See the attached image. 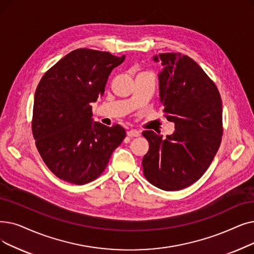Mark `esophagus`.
<instances>
[{
  "mask_svg": "<svg viewBox=\"0 0 254 254\" xmlns=\"http://www.w3.org/2000/svg\"><path fill=\"white\" fill-rule=\"evenodd\" d=\"M140 135H141V131L138 129H135V128H131L127 131V136H129V137H139Z\"/></svg>",
  "mask_w": 254,
  "mask_h": 254,
  "instance_id": "34e87169",
  "label": "esophagus"
}]
</instances>
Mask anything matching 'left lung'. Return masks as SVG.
Returning a JSON list of instances; mask_svg holds the SVG:
<instances>
[{
  "mask_svg": "<svg viewBox=\"0 0 254 254\" xmlns=\"http://www.w3.org/2000/svg\"><path fill=\"white\" fill-rule=\"evenodd\" d=\"M152 59L163 66L160 101L175 130L166 139L153 130L143 131L149 143L143 172L162 190H182L201 178L219 149L223 134L221 96L200 66L186 55L164 53Z\"/></svg>",
  "mask_w": 254,
  "mask_h": 254,
  "instance_id": "left-lung-1",
  "label": "left lung"
}]
</instances>
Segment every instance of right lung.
Listing matches in <instances>:
<instances>
[{"instance_id":"add662e5","label":"right lung","mask_w":254,"mask_h":254,"mask_svg":"<svg viewBox=\"0 0 254 254\" xmlns=\"http://www.w3.org/2000/svg\"><path fill=\"white\" fill-rule=\"evenodd\" d=\"M126 56L78 49L42 76L34 96L32 133L57 178L75 185L94 181L126 138L119 125L93 123L91 104L105 92L111 71Z\"/></svg>"}]
</instances>
